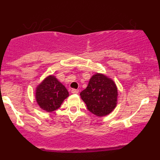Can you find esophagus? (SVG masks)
<instances>
[{"mask_svg":"<svg viewBox=\"0 0 160 160\" xmlns=\"http://www.w3.org/2000/svg\"><path fill=\"white\" fill-rule=\"evenodd\" d=\"M78 92H79L78 89H71V93H73V94H78Z\"/></svg>","mask_w":160,"mask_h":160,"instance_id":"34e87169","label":"esophagus"}]
</instances>
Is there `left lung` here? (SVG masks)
<instances>
[{"label": "left lung", "instance_id": "left-lung-1", "mask_svg": "<svg viewBox=\"0 0 160 160\" xmlns=\"http://www.w3.org/2000/svg\"><path fill=\"white\" fill-rule=\"evenodd\" d=\"M80 95L91 113L97 117H104L117 107L118 89L111 78L102 73H95Z\"/></svg>", "mask_w": 160, "mask_h": 160}]
</instances>
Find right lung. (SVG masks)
<instances>
[{
  "mask_svg": "<svg viewBox=\"0 0 160 160\" xmlns=\"http://www.w3.org/2000/svg\"><path fill=\"white\" fill-rule=\"evenodd\" d=\"M68 96V91L65 86L54 75L46 77L35 89L37 104L47 112L56 111Z\"/></svg>",
  "mask_w": 160,
  "mask_h": 160,
  "instance_id": "1",
  "label": "right lung"
}]
</instances>
